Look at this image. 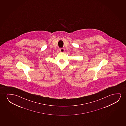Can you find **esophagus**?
Wrapping results in <instances>:
<instances>
[{"label": "esophagus", "mask_w": 126, "mask_h": 126, "mask_svg": "<svg viewBox=\"0 0 126 126\" xmlns=\"http://www.w3.org/2000/svg\"><path fill=\"white\" fill-rule=\"evenodd\" d=\"M59 50L61 52H64V48H60L59 49Z\"/></svg>", "instance_id": "obj_1"}]
</instances>
